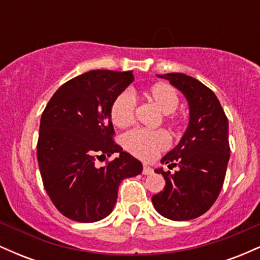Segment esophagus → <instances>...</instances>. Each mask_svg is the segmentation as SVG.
<instances>
[{"label":"esophagus","mask_w":260,"mask_h":260,"mask_svg":"<svg viewBox=\"0 0 260 260\" xmlns=\"http://www.w3.org/2000/svg\"><path fill=\"white\" fill-rule=\"evenodd\" d=\"M153 174V169H151V166L149 165V164H144L143 165V175H151Z\"/></svg>","instance_id":"34e87169"}]
</instances>
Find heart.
<instances>
[{
    "label": "heart",
    "instance_id": "heart-1",
    "mask_svg": "<svg viewBox=\"0 0 260 260\" xmlns=\"http://www.w3.org/2000/svg\"><path fill=\"white\" fill-rule=\"evenodd\" d=\"M145 96L154 104L165 118L171 123H178V117L174 111L180 104L177 91L166 83H156L145 91ZM136 99L129 91H123L113 100L110 109L112 123L117 127H126L134 120ZM124 148L137 157L150 160L160 151L166 150L170 145V138L164 131L132 129L123 136Z\"/></svg>",
    "mask_w": 260,
    "mask_h": 260
}]
</instances>
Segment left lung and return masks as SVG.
<instances>
[{"instance_id":"1","label":"left lung","mask_w":260,"mask_h":260,"mask_svg":"<svg viewBox=\"0 0 260 260\" xmlns=\"http://www.w3.org/2000/svg\"><path fill=\"white\" fill-rule=\"evenodd\" d=\"M156 76L186 96L189 122L180 143L161 159L177 171L155 170L166 184L151 202L160 215L186 221L207 213L219 197L230 159L229 120L216 95L199 80L183 73Z\"/></svg>"}]
</instances>
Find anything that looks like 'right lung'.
Masks as SVG:
<instances>
[{"mask_svg": "<svg viewBox=\"0 0 260 260\" xmlns=\"http://www.w3.org/2000/svg\"><path fill=\"white\" fill-rule=\"evenodd\" d=\"M134 80L133 72L96 70L64 83L40 120L38 162L45 190L62 215L95 222L111 214L118 186L143 165L112 140L110 109ZM118 153L105 167L94 161Z\"/></svg>", "mask_w": 260, "mask_h": 260, "instance_id": "1", "label": "right lung"}]
</instances>
